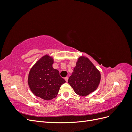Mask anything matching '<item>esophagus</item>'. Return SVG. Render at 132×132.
<instances>
[{"label": "esophagus", "mask_w": 132, "mask_h": 132, "mask_svg": "<svg viewBox=\"0 0 132 132\" xmlns=\"http://www.w3.org/2000/svg\"><path fill=\"white\" fill-rule=\"evenodd\" d=\"M64 79H65V80L66 81H68V78L67 77H66L64 78Z\"/></svg>", "instance_id": "1"}]
</instances>
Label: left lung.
Masks as SVG:
<instances>
[{"label":"left lung","mask_w":132,"mask_h":132,"mask_svg":"<svg viewBox=\"0 0 132 132\" xmlns=\"http://www.w3.org/2000/svg\"><path fill=\"white\" fill-rule=\"evenodd\" d=\"M101 80V73L90 60L81 55L78 59L68 83L75 93L85 96L97 89Z\"/></svg>","instance_id":"8db88e82"}]
</instances>
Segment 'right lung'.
<instances>
[{
  "label": "right lung",
  "mask_w": 132,
  "mask_h": 132,
  "mask_svg": "<svg viewBox=\"0 0 132 132\" xmlns=\"http://www.w3.org/2000/svg\"><path fill=\"white\" fill-rule=\"evenodd\" d=\"M53 63L51 55H43L32 67L28 76L27 83L32 93L47 101L56 97L61 85L65 82L59 71L53 68Z\"/></svg>",
  "instance_id": "obj_1"
}]
</instances>
